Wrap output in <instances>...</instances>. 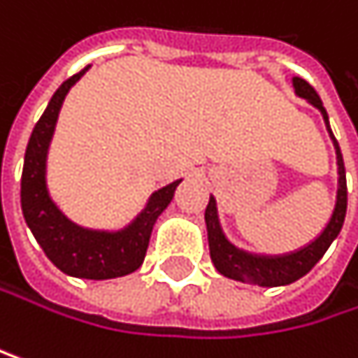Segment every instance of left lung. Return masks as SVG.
<instances>
[{
  "label": "left lung",
  "mask_w": 358,
  "mask_h": 358,
  "mask_svg": "<svg viewBox=\"0 0 358 358\" xmlns=\"http://www.w3.org/2000/svg\"><path fill=\"white\" fill-rule=\"evenodd\" d=\"M294 87L296 94L306 98L308 102H313L321 113L323 119L327 123V113L323 108V102L319 98V94L315 92V87L300 79L294 77ZM329 127V123H327ZM331 134V129H329ZM334 138V134H331ZM336 144V152H338V173H340V189H338V203H336V212L327 224V229L321 233V237L317 241H313L308 248L283 256V258H258V256H250L245 252H239L237 248H233L218 224V216H216V201L214 197H210V203L206 208V222H208V239H210V254H212V262L218 268L220 275L235 279V281H243L250 285H262V287H277V285H287L298 281L300 277H304L327 252V248L331 245V241L338 237V233L342 231L344 224V216H346V206H348V189H346V169H344V159L338 146V140L334 138Z\"/></svg>",
  "instance_id": "1"
}]
</instances>
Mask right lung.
I'll list each match as a JSON object with an SVG mask.
<instances>
[{"mask_svg":"<svg viewBox=\"0 0 358 358\" xmlns=\"http://www.w3.org/2000/svg\"><path fill=\"white\" fill-rule=\"evenodd\" d=\"M87 71H79L77 75L69 77L52 96L48 108L39 117L33 127V134L27 144L24 152V167H22V180H20V206L22 216L35 235L37 243L41 245L43 254L52 260L56 268L71 277L79 279H115L134 273L140 268L150 231L159 214L169 206L173 199L176 187L180 185L171 182L169 187L157 191L146 210L136 218L131 227L121 233H96L85 231L69 222L58 208L50 201L45 191V152L48 144L58 119V110L71 85Z\"/></svg>","mask_w":358,"mask_h":358,"instance_id":"obj_1","label":"right lung"}]
</instances>
